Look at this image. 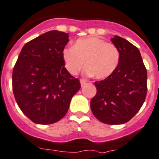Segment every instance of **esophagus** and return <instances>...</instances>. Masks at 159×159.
<instances>
[{"instance_id":"1","label":"esophagus","mask_w":159,"mask_h":159,"mask_svg":"<svg viewBox=\"0 0 159 159\" xmlns=\"http://www.w3.org/2000/svg\"><path fill=\"white\" fill-rule=\"evenodd\" d=\"M86 82H87V81H86V79H80V83H81L82 86H84Z\"/></svg>"}]
</instances>
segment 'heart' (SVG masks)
<instances>
[{"label": "heart", "instance_id": "b5f03b06", "mask_svg": "<svg viewBox=\"0 0 159 159\" xmlns=\"http://www.w3.org/2000/svg\"><path fill=\"white\" fill-rule=\"evenodd\" d=\"M62 58L68 72L79 73L85 63V73L97 79H104L116 70L119 64L118 49L112 43L98 37L77 40L73 46L62 50Z\"/></svg>", "mask_w": 159, "mask_h": 159}]
</instances>
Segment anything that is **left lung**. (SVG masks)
<instances>
[{"label": "left lung", "instance_id": "left-lung-1", "mask_svg": "<svg viewBox=\"0 0 159 159\" xmlns=\"http://www.w3.org/2000/svg\"><path fill=\"white\" fill-rule=\"evenodd\" d=\"M111 42L118 49L119 64L109 77L95 82L97 92L91 109L100 122L118 125L131 120L144 104L147 71L137 47L116 35Z\"/></svg>", "mask_w": 159, "mask_h": 159}]
</instances>
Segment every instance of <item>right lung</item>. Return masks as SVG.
Instances as JSON below:
<instances>
[{"label":"right lung","mask_w":159,"mask_h":159,"mask_svg":"<svg viewBox=\"0 0 159 159\" xmlns=\"http://www.w3.org/2000/svg\"><path fill=\"white\" fill-rule=\"evenodd\" d=\"M68 42V33L49 31L26 43L17 59L12 75L14 95L19 109L37 124H52L63 118L81 88L62 58Z\"/></svg>","instance_id":"1"}]
</instances>
